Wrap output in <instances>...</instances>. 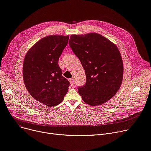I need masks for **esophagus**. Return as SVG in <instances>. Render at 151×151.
Masks as SVG:
<instances>
[{"label":"esophagus","mask_w":151,"mask_h":151,"mask_svg":"<svg viewBox=\"0 0 151 151\" xmlns=\"http://www.w3.org/2000/svg\"><path fill=\"white\" fill-rule=\"evenodd\" d=\"M69 81H70V83L71 84V86L72 87H75V79L73 78H70L69 79Z\"/></svg>","instance_id":"esophagus-1"}]
</instances>
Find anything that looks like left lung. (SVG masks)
Returning <instances> with one entry per match:
<instances>
[{"mask_svg": "<svg viewBox=\"0 0 151 151\" xmlns=\"http://www.w3.org/2000/svg\"><path fill=\"white\" fill-rule=\"evenodd\" d=\"M68 43L85 70L86 83L78 87L84 102L98 106L111 99L119 90L123 75L122 58L117 46L94 32L72 35Z\"/></svg>", "mask_w": 151, "mask_h": 151, "instance_id": "1", "label": "left lung"}]
</instances>
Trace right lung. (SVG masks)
<instances>
[{"mask_svg": "<svg viewBox=\"0 0 151 151\" xmlns=\"http://www.w3.org/2000/svg\"><path fill=\"white\" fill-rule=\"evenodd\" d=\"M68 38L59 35L44 37L27 52L24 59L23 78L27 90L34 99L49 106L60 104L70 86L58 62Z\"/></svg>", "mask_w": 151, "mask_h": 151, "instance_id": "1", "label": "right lung"}]
</instances>
